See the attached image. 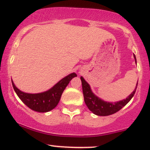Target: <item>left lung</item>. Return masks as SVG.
Returning <instances> with one entry per match:
<instances>
[{
  "instance_id": "1",
  "label": "left lung",
  "mask_w": 150,
  "mask_h": 150,
  "mask_svg": "<svg viewBox=\"0 0 150 150\" xmlns=\"http://www.w3.org/2000/svg\"><path fill=\"white\" fill-rule=\"evenodd\" d=\"M134 57L136 62L135 56H134ZM80 79L82 81V92L84 96L85 103L91 112L99 116H108V115H113L117 112L119 110L121 109L129 102L130 100L134 96L136 88H137L136 87L134 91L125 100L117 103H107L97 97L92 93L90 86L88 84V82L83 79V77L81 76ZM137 86H138V83H137Z\"/></svg>"
}]
</instances>
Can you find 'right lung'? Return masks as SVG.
I'll use <instances>...</instances> for the list:
<instances>
[{
    "label": "right lung",
    "mask_w": 150,
    "mask_h": 150,
    "mask_svg": "<svg viewBox=\"0 0 150 150\" xmlns=\"http://www.w3.org/2000/svg\"><path fill=\"white\" fill-rule=\"evenodd\" d=\"M75 76H76L75 73L69 74L68 76L61 79L58 83H56L51 89L40 94L24 93L17 88L12 81V83L17 95L27 106L35 112H47L53 109L58 105L64 88L70 81Z\"/></svg>",
    "instance_id": "obj_1"
}]
</instances>
